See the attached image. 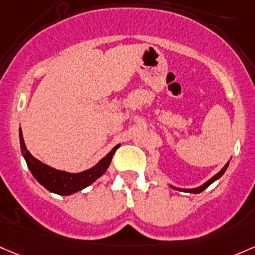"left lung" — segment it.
<instances>
[{
  "mask_svg": "<svg viewBox=\"0 0 255 255\" xmlns=\"http://www.w3.org/2000/svg\"><path fill=\"white\" fill-rule=\"evenodd\" d=\"M229 165H230V161L227 162L226 165H225L224 167H222L221 170H220L219 172L216 173L215 176H213V177H211L210 179H209V181H206L205 183H203V184H202V186H199V187H195V188H178V187H175V186H172V184H170V187H171V188H173V189H177V191H182V192H188V193H193V194H198V193L203 192V191H204V189L208 188V187L210 186L211 183H214V182H215V181H218V179L220 178V177H221L222 175H224V173H225V171L227 170V167H229Z\"/></svg>",
  "mask_w": 255,
  "mask_h": 255,
  "instance_id": "obj_1",
  "label": "left lung"
}]
</instances>
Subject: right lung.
Listing matches in <instances>:
<instances>
[{
	"instance_id": "add662e5",
	"label": "right lung",
	"mask_w": 255,
	"mask_h": 255,
	"mask_svg": "<svg viewBox=\"0 0 255 255\" xmlns=\"http://www.w3.org/2000/svg\"><path fill=\"white\" fill-rule=\"evenodd\" d=\"M19 140H20V150L21 155H23L24 160H25L28 168L30 170L31 175L34 178L39 182L41 186H44L47 191L55 193V194L60 195H71L74 193L82 191V189L87 188L88 186L94 183L99 177H101L106 172L109 168L110 163H111L112 156L119 149V145L114 146V149L106 155L105 157L100 160L95 166H93L89 170L82 171V172L72 173L66 172V171L56 170V168L51 167L46 163L41 162L34 157L33 155L29 152L26 149L25 143L23 139V133L19 128Z\"/></svg>"
}]
</instances>
